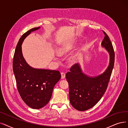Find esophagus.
Returning a JSON list of instances; mask_svg holds the SVG:
<instances>
[{
	"mask_svg": "<svg viewBox=\"0 0 128 128\" xmlns=\"http://www.w3.org/2000/svg\"><path fill=\"white\" fill-rule=\"evenodd\" d=\"M61 79H63L66 77V74L64 72H61Z\"/></svg>",
	"mask_w": 128,
	"mask_h": 128,
	"instance_id": "34e87169",
	"label": "esophagus"
}]
</instances>
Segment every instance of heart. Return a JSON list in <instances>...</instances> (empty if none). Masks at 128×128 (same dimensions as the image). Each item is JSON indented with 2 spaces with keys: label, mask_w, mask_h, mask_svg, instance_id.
Wrapping results in <instances>:
<instances>
[{
  "label": "heart",
  "mask_w": 128,
  "mask_h": 128,
  "mask_svg": "<svg viewBox=\"0 0 128 128\" xmlns=\"http://www.w3.org/2000/svg\"><path fill=\"white\" fill-rule=\"evenodd\" d=\"M72 45H71V44H70V43H68L67 44L63 46L58 48V49L57 50V52L59 55H64L68 54L70 50H72ZM75 59L76 58L74 57H72L70 58L69 60L71 62H74Z\"/></svg>",
  "instance_id": "1"
}]
</instances>
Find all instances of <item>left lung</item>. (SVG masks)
<instances>
[{
  "instance_id": "1",
  "label": "left lung",
  "mask_w": 128,
  "mask_h": 128,
  "mask_svg": "<svg viewBox=\"0 0 128 128\" xmlns=\"http://www.w3.org/2000/svg\"><path fill=\"white\" fill-rule=\"evenodd\" d=\"M102 47L108 52L109 64L104 72L91 76L84 73L79 64H74L66 77L69 84V100L74 108L83 111L92 108L102 97L106 90L114 62V52L109 37L104 32Z\"/></svg>"
}]
</instances>
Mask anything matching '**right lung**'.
<instances>
[{
    "instance_id": "add662e5",
    "label": "right lung",
    "mask_w": 128,
    "mask_h": 128,
    "mask_svg": "<svg viewBox=\"0 0 128 128\" xmlns=\"http://www.w3.org/2000/svg\"><path fill=\"white\" fill-rule=\"evenodd\" d=\"M40 28L31 29L22 34L17 44L12 64L20 96L26 104L34 109L42 108L49 102L54 86L61 78L59 71L32 68L23 57L22 45L24 40Z\"/></svg>"
}]
</instances>
